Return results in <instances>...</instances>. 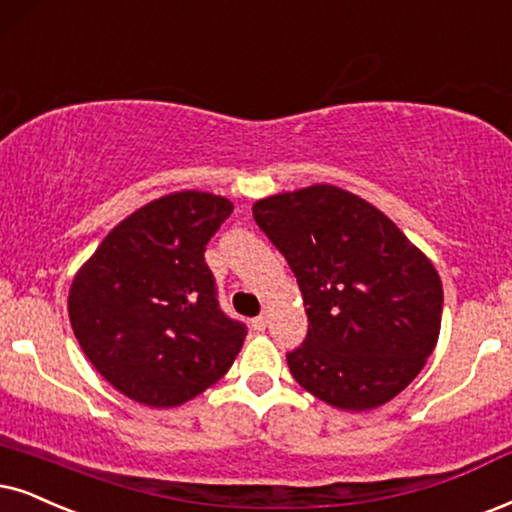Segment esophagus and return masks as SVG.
I'll list each match as a JSON object with an SVG mask.
<instances>
[{
    "label": "esophagus",
    "instance_id": "34e87169",
    "mask_svg": "<svg viewBox=\"0 0 512 512\" xmlns=\"http://www.w3.org/2000/svg\"><path fill=\"white\" fill-rule=\"evenodd\" d=\"M267 316H257V319H252L250 321V326H252V331H257V333H260V331H264V328H267Z\"/></svg>",
    "mask_w": 512,
    "mask_h": 512
}]
</instances>
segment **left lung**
I'll list each match as a JSON object with an SVG mask.
<instances>
[{
  "instance_id": "1",
  "label": "left lung",
  "mask_w": 512,
  "mask_h": 512,
  "mask_svg": "<svg viewBox=\"0 0 512 512\" xmlns=\"http://www.w3.org/2000/svg\"><path fill=\"white\" fill-rule=\"evenodd\" d=\"M252 217L302 290L307 340L293 378L342 411H371L423 371L442 328L435 264L390 217L340 186L257 200Z\"/></svg>"
}]
</instances>
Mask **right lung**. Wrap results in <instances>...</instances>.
<instances>
[{"label": "right lung", "instance_id": "add662e5", "mask_svg": "<svg viewBox=\"0 0 512 512\" xmlns=\"http://www.w3.org/2000/svg\"><path fill=\"white\" fill-rule=\"evenodd\" d=\"M234 203L205 191L155 198L77 269L68 316L84 357L115 390L172 409L234 364L245 326L217 302L205 245Z\"/></svg>", "mask_w": 512, "mask_h": 512}]
</instances>
